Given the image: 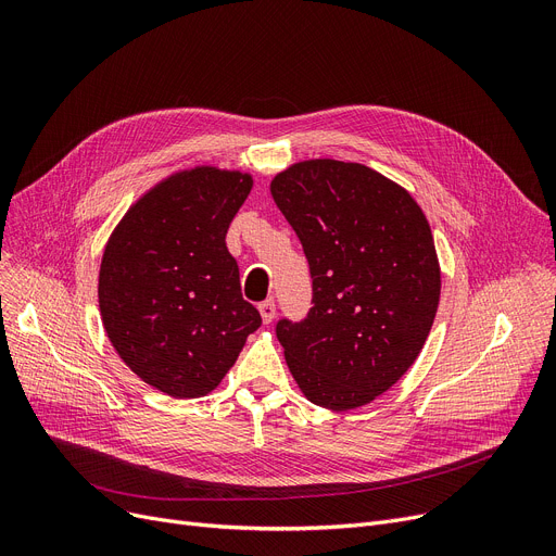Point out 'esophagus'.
Segmentation results:
<instances>
[{"label":"esophagus","instance_id":"esophagus-1","mask_svg":"<svg viewBox=\"0 0 556 556\" xmlns=\"http://www.w3.org/2000/svg\"><path fill=\"white\" fill-rule=\"evenodd\" d=\"M258 313H261V319H263V323L270 325L273 319H275V315H277V304H275V300L261 302V304H258Z\"/></svg>","mask_w":556,"mask_h":556}]
</instances>
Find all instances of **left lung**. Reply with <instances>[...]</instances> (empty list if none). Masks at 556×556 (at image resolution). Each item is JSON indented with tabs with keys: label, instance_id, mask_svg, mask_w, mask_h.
<instances>
[{
	"label": "left lung",
	"instance_id": "obj_1",
	"mask_svg": "<svg viewBox=\"0 0 556 556\" xmlns=\"http://www.w3.org/2000/svg\"><path fill=\"white\" fill-rule=\"evenodd\" d=\"M270 193L308 258L313 308L277 338L304 396L354 410L417 361L440 304V261L415 198L369 166L298 162Z\"/></svg>",
	"mask_w": 556,
	"mask_h": 556
}]
</instances>
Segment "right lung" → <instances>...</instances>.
I'll use <instances>...</instances> for the list:
<instances>
[{
  "instance_id": "add662e5",
  "label": "right lung",
  "mask_w": 556,
  "mask_h": 556,
  "mask_svg": "<svg viewBox=\"0 0 556 556\" xmlns=\"http://www.w3.org/2000/svg\"><path fill=\"white\" fill-rule=\"evenodd\" d=\"M250 189L248 173L180 170L143 193L105 245L103 329L141 381L168 396L210 394L261 327L225 245Z\"/></svg>"
}]
</instances>
